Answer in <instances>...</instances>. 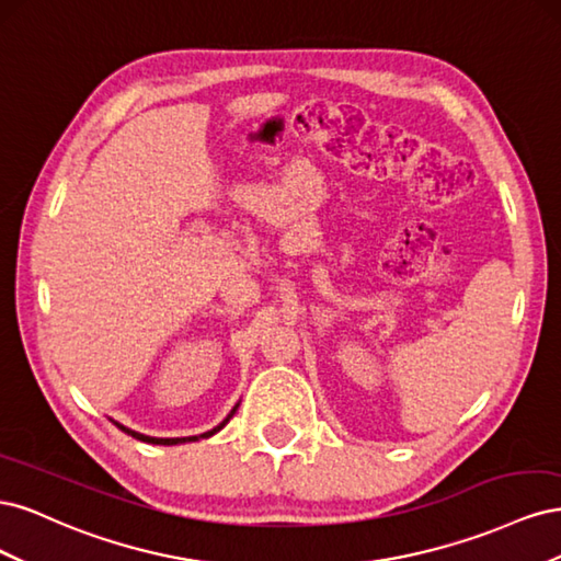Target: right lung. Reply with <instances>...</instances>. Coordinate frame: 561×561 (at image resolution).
Here are the masks:
<instances>
[{
  "label": "right lung",
  "instance_id": "add662e5",
  "mask_svg": "<svg viewBox=\"0 0 561 561\" xmlns=\"http://www.w3.org/2000/svg\"><path fill=\"white\" fill-rule=\"evenodd\" d=\"M236 410H239V404H236L233 407V410H231V414L222 421V423H219V426L217 428H213V431H208V433H203V435H192V437H149V435H142V433H135V431H128L126 426H118V423H116V426L118 428H122L124 433H128V435H133L135 439H140V443H149V445H182V443H196V439L198 437H210V435H215L217 431H222L225 426H227V421L233 416V412Z\"/></svg>",
  "mask_w": 561,
  "mask_h": 561
}]
</instances>
